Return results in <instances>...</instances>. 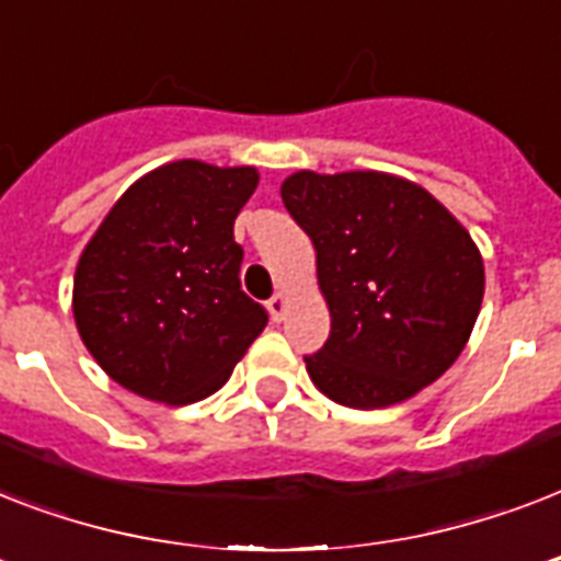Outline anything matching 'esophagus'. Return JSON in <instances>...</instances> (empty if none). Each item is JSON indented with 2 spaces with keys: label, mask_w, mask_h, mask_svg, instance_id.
Segmentation results:
<instances>
[{
  "label": "esophagus",
  "mask_w": 561,
  "mask_h": 561,
  "mask_svg": "<svg viewBox=\"0 0 561 561\" xmlns=\"http://www.w3.org/2000/svg\"><path fill=\"white\" fill-rule=\"evenodd\" d=\"M267 311H271L273 323H282L285 320V311H288V297L285 294H273L271 299H267Z\"/></svg>",
  "instance_id": "obj_1"
}]
</instances>
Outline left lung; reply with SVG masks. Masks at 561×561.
<instances>
[{
    "label": "left lung",
    "mask_w": 561,
    "mask_h": 561,
    "mask_svg": "<svg viewBox=\"0 0 561 561\" xmlns=\"http://www.w3.org/2000/svg\"><path fill=\"white\" fill-rule=\"evenodd\" d=\"M282 203L314 244L332 314L329 341L306 358L317 390L375 410L434 383L483 302V259L460 220L383 171H297L282 183Z\"/></svg>",
    "instance_id": "obj_1"
}]
</instances>
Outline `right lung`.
<instances>
[{"label": "right lung", "instance_id": "right-lung-1", "mask_svg": "<svg viewBox=\"0 0 561 561\" xmlns=\"http://www.w3.org/2000/svg\"><path fill=\"white\" fill-rule=\"evenodd\" d=\"M255 186L250 165L169 162L136 180L83 247L75 325L125 390L162 404L206 399L262 334L267 311L241 290L232 236Z\"/></svg>", "mask_w": 561, "mask_h": 561}]
</instances>
